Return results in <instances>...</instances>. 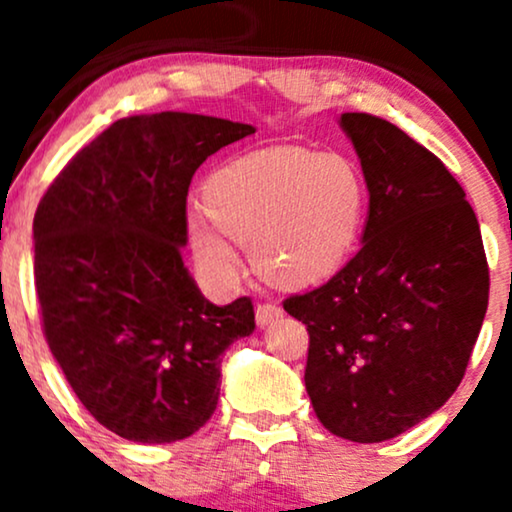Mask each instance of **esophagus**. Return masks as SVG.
<instances>
[{"instance_id": "obj_1", "label": "esophagus", "mask_w": 512, "mask_h": 512, "mask_svg": "<svg viewBox=\"0 0 512 512\" xmlns=\"http://www.w3.org/2000/svg\"><path fill=\"white\" fill-rule=\"evenodd\" d=\"M281 315H284V310H281L279 305H274V303H260V305H257V310H255L257 325H260V327L272 325V322L279 320Z\"/></svg>"}]
</instances>
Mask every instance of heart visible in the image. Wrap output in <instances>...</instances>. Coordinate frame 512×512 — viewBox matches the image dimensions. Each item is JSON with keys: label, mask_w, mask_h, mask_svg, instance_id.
Masks as SVG:
<instances>
[{"label": "heart", "mask_w": 512, "mask_h": 512, "mask_svg": "<svg viewBox=\"0 0 512 512\" xmlns=\"http://www.w3.org/2000/svg\"><path fill=\"white\" fill-rule=\"evenodd\" d=\"M366 202V182L351 158L272 146L216 168L187 231L197 260L216 279H236L240 243L250 245L264 279L296 289L342 267Z\"/></svg>", "instance_id": "obj_1"}]
</instances>
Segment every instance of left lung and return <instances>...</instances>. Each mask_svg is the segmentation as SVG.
<instances>
[{
    "label": "left lung",
    "mask_w": 512,
    "mask_h": 512,
    "mask_svg": "<svg viewBox=\"0 0 512 512\" xmlns=\"http://www.w3.org/2000/svg\"><path fill=\"white\" fill-rule=\"evenodd\" d=\"M339 125L368 187L361 250L284 310L308 327L305 390L334 436L383 443L462 383L489 305L479 221L460 182L409 134L366 113Z\"/></svg>",
    "instance_id": "obj_1"
}]
</instances>
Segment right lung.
<instances>
[{
    "label": "right lung",
    "instance_id": "1",
    "mask_svg": "<svg viewBox=\"0 0 512 512\" xmlns=\"http://www.w3.org/2000/svg\"><path fill=\"white\" fill-rule=\"evenodd\" d=\"M255 127L221 117H122L64 166L33 219L43 332L74 395L108 431L173 443L219 402L221 358L255 330L250 298L214 305L182 262L187 190Z\"/></svg>",
    "mask_w": 512,
    "mask_h": 512
}]
</instances>
